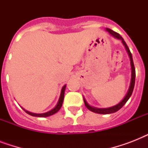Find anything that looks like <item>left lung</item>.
<instances>
[{"mask_svg":"<svg viewBox=\"0 0 148 148\" xmlns=\"http://www.w3.org/2000/svg\"><path fill=\"white\" fill-rule=\"evenodd\" d=\"M106 30L109 32V33L111 34L112 36H114V38H117V39H120V40H122V43L123 45H124V47L126 48L127 53H128L129 58H130V60H131V84H130V88H129V90L127 91V94L126 95V96L124 97V98L119 103H117V105L113 106L111 108H93V107H90L87 101H85V99H84V104H85L86 108H88V110H90V111L92 112L97 113V114H112V113L117 112V110H119L121 108L123 107V106L126 103V102L128 101V99L130 98V97L132 95V92H133L134 88V84H135V67H134V61H133V58H132V54H131V51L129 50L127 45L126 42L124 41V39L122 38V37L119 34L115 32V31H112L109 28H106Z\"/></svg>","mask_w":148,"mask_h":148,"instance_id":"1","label":"left lung"}]
</instances>
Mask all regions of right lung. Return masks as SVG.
Segmentation results:
<instances>
[{
  "label": "right lung",
  "instance_id": "right-lung-1",
  "mask_svg": "<svg viewBox=\"0 0 148 148\" xmlns=\"http://www.w3.org/2000/svg\"><path fill=\"white\" fill-rule=\"evenodd\" d=\"M65 88H66V85H64L62 88V90H61V93H60V98H59V101L58 102V104L55 106V108H53L52 110H51L48 112L44 113V114H34V113H31L29 112L27 110H25L24 111L27 113V114H28L31 115V116H34V117H49L51 115L54 114L55 113H57L58 110H60V108H61V106H62L63 101H64V90Z\"/></svg>",
  "mask_w": 148,
  "mask_h": 148
}]
</instances>
